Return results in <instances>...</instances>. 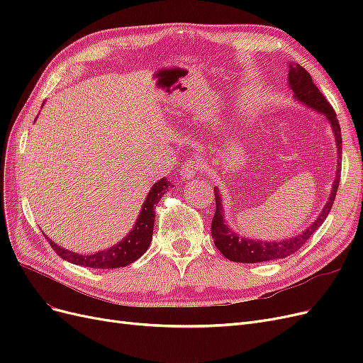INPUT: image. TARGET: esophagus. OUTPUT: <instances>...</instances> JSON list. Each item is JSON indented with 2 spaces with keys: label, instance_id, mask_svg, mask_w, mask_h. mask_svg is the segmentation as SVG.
<instances>
[{
  "label": "esophagus",
  "instance_id": "34e87169",
  "mask_svg": "<svg viewBox=\"0 0 363 363\" xmlns=\"http://www.w3.org/2000/svg\"><path fill=\"white\" fill-rule=\"evenodd\" d=\"M201 169V164L196 163V162H192V160H186L182 163V179L188 180V179H192L196 175V172H199Z\"/></svg>",
  "mask_w": 363,
  "mask_h": 363
}]
</instances>
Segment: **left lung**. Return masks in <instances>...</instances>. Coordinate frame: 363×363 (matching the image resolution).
Returning a JSON list of instances; mask_svg holds the SVG:
<instances>
[{
  "mask_svg": "<svg viewBox=\"0 0 363 363\" xmlns=\"http://www.w3.org/2000/svg\"><path fill=\"white\" fill-rule=\"evenodd\" d=\"M288 84L289 89L294 92V98L298 100L300 103L309 106L313 108L315 112L324 115V118L330 123L332 131L335 135L336 140V148H337V167H340V155H342V136H340V127L339 121L336 118V113L333 107L325 100V96L320 92L316 84L313 83L311 74L307 72L301 65L298 63H288ZM339 177H340V169L337 168L336 177L332 186L330 196L321 211L315 219L312 225L307 227L303 233L296 235L289 239L283 240H272V242H265V240H255L239 236L235 230L228 227L224 219V208H223V199L219 195V191L215 188V203H216V211L212 219V238L216 248L223 252V255L232 262L239 263H257V262H268V260H276L291 256L292 252L298 251L306 240L309 239L316 228L320 227L330 212L333 206L336 191L339 186Z\"/></svg>",
  "mask_w": 363,
  "mask_h": 363,
  "instance_id": "obj_1",
  "label": "left lung"
}]
</instances>
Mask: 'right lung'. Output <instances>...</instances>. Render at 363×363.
Instances as JSON below:
<instances>
[{"label":"right lung","mask_w":363,"mask_h":363,"mask_svg":"<svg viewBox=\"0 0 363 363\" xmlns=\"http://www.w3.org/2000/svg\"><path fill=\"white\" fill-rule=\"evenodd\" d=\"M168 188L169 182L167 180V177H163L157 183L152 184L144 204H142V211L136 219L133 230H130V233L112 248L94 252V255H79V252H72L69 250L59 247L56 242H52L50 238H45L51 248L56 251L63 260L75 263V265L95 269L127 267L130 263L138 260L148 250L152 239V228H155V207L160 201L162 195L168 191Z\"/></svg>","instance_id":"1"}]
</instances>
